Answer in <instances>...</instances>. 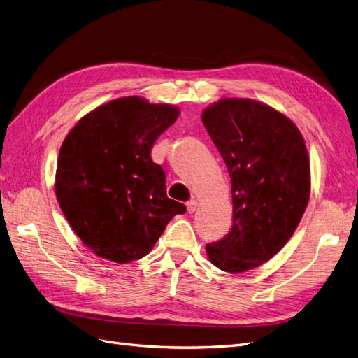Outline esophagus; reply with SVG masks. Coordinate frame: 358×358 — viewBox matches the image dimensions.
Listing matches in <instances>:
<instances>
[{
	"mask_svg": "<svg viewBox=\"0 0 358 358\" xmlns=\"http://www.w3.org/2000/svg\"><path fill=\"white\" fill-rule=\"evenodd\" d=\"M196 209H197V201L191 200V201L187 203V210H188V213H194V212H196Z\"/></svg>",
	"mask_w": 358,
	"mask_h": 358,
	"instance_id": "obj_1",
	"label": "esophagus"
}]
</instances>
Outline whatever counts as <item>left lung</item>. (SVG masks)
<instances>
[{"label":"left lung","mask_w":358,"mask_h":358,"mask_svg":"<svg viewBox=\"0 0 358 358\" xmlns=\"http://www.w3.org/2000/svg\"><path fill=\"white\" fill-rule=\"evenodd\" d=\"M201 121L229 170L233 199L230 233L206 252L224 272L242 273L294 234L310 196L308 149L289 117L251 99H221Z\"/></svg>","instance_id":"left-lung-1"}]
</instances>
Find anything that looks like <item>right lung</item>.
<instances>
[{"label": "right lung", "instance_id": "right-lung-1", "mask_svg": "<svg viewBox=\"0 0 358 358\" xmlns=\"http://www.w3.org/2000/svg\"><path fill=\"white\" fill-rule=\"evenodd\" d=\"M179 109L122 96L79 119L59 149L55 192L73 231L91 251L127 264L154 248L173 216L185 213L166 192L150 158Z\"/></svg>", "mask_w": 358, "mask_h": 358}]
</instances>
